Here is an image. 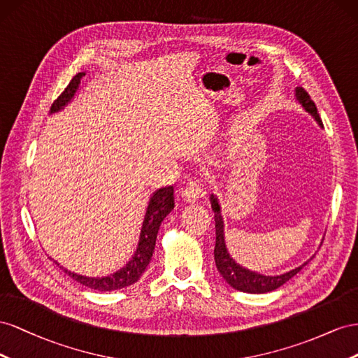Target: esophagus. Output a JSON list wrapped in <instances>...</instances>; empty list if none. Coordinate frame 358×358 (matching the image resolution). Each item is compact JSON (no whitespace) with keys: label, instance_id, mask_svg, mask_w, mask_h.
I'll return each instance as SVG.
<instances>
[{"label":"esophagus","instance_id":"esophagus-1","mask_svg":"<svg viewBox=\"0 0 358 358\" xmlns=\"http://www.w3.org/2000/svg\"><path fill=\"white\" fill-rule=\"evenodd\" d=\"M181 196H182V199H185L186 202H195V201H198L199 198L203 196V187H202V185H201L199 181H193L192 180V181L187 182L186 189L182 190Z\"/></svg>","mask_w":358,"mask_h":358}]
</instances>
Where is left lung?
<instances>
[{
    "instance_id": "left-lung-1",
    "label": "left lung",
    "mask_w": 358,
    "mask_h": 358,
    "mask_svg": "<svg viewBox=\"0 0 358 358\" xmlns=\"http://www.w3.org/2000/svg\"><path fill=\"white\" fill-rule=\"evenodd\" d=\"M295 100L304 108V110L310 114L315 121L322 127V121L320 118L318 109H316L313 100L310 96L306 93L304 88L297 87L295 88ZM210 202H211V208L214 211V222H216V246H214V261H216V267L219 273L222 274V278L228 282V285L234 289L241 291V292H248V294H265V292H271L274 289L280 288L283 283H287L291 278H294L306 264L309 261H306L303 265L297 268H292L287 273L279 274V275H265L257 271H252L249 268H244L243 265L237 264V261L234 259L227 248V241H224V223H223V216H222V207L220 202L216 195H210Z\"/></svg>"
}]
</instances>
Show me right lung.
Instances as JSON below:
<instances>
[{
    "label": "right lung",
    "instance_id": "obj_1",
    "mask_svg": "<svg viewBox=\"0 0 358 358\" xmlns=\"http://www.w3.org/2000/svg\"><path fill=\"white\" fill-rule=\"evenodd\" d=\"M85 76V71H80L73 79L70 80V84L67 88L61 93V96L54 101L52 106H50V114H55V112L63 110L73 97L76 96L78 90L80 87V79ZM173 187H162L157 189L155 193H152L148 206L145 210V216L144 222H142V228L139 232V241H138V248L135 253L131 255V258L129 262L124 265V267L117 270L115 273H110L108 275H101V278H88V275H83L70 271L64 267L54 261L59 268H63L66 274H69L71 279H75L84 287H88L91 289L96 291H115L130 287L138 279L141 278V274L145 271L148 267V264L151 261L152 252H155L156 246V238H157V232L160 229V224L168 214L173 210Z\"/></svg>",
    "mask_w": 358,
    "mask_h": 358
}]
</instances>
